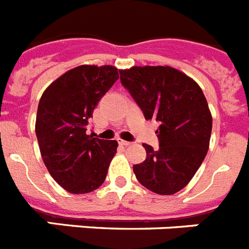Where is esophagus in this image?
Wrapping results in <instances>:
<instances>
[{"mask_svg": "<svg viewBox=\"0 0 249 249\" xmlns=\"http://www.w3.org/2000/svg\"><path fill=\"white\" fill-rule=\"evenodd\" d=\"M119 143L121 144V145H124V147H128V145H131V142H128V141H120Z\"/></svg>", "mask_w": 249, "mask_h": 249, "instance_id": "1", "label": "esophagus"}]
</instances>
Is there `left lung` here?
<instances>
[{
	"mask_svg": "<svg viewBox=\"0 0 249 249\" xmlns=\"http://www.w3.org/2000/svg\"><path fill=\"white\" fill-rule=\"evenodd\" d=\"M121 85L147 120L160 123V148L143 144L144 162L133 166L137 179L160 195H173L191 181L209 149L213 119L200 86L166 66L119 71Z\"/></svg>",
	"mask_w": 249,
	"mask_h": 249,
	"instance_id": "8db88e82",
	"label": "left lung"
}]
</instances>
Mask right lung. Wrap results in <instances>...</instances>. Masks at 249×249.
<instances>
[{
    "label": "right lung",
    "mask_w": 249,
    "mask_h": 249,
    "mask_svg": "<svg viewBox=\"0 0 249 249\" xmlns=\"http://www.w3.org/2000/svg\"><path fill=\"white\" fill-rule=\"evenodd\" d=\"M119 79L112 66H79L55 79L37 106L36 133L44 164L72 194L99 189L118 148L116 141L87 134L93 110Z\"/></svg>",
    "instance_id": "add662e5"
}]
</instances>
